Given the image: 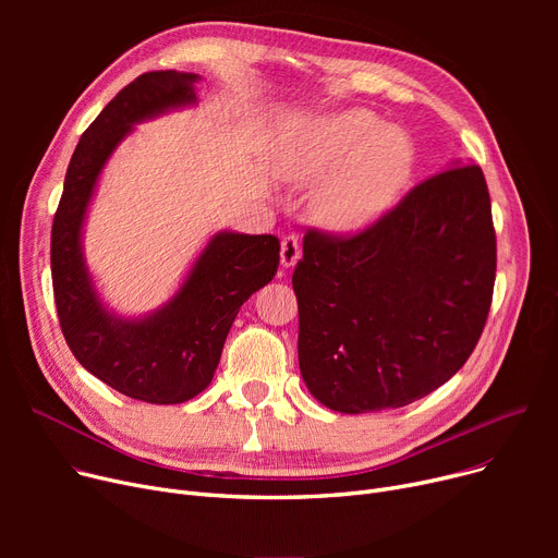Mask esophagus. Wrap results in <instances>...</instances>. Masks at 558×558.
Wrapping results in <instances>:
<instances>
[{
  "label": "esophagus",
  "mask_w": 558,
  "mask_h": 558,
  "mask_svg": "<svg viewBox=\"0 0 558 558\" xmlns=\"http://www.w3.org/2000/svg\"><path fill=\"white\" fill-rule=\"evenodd\" d=\"M301 259V244L296 234H287L280 242V264L284 269L296 267V262Z\"/></svg>",
  "instance_id": "1"
}]
</instances>
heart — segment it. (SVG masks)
<instances>
[{"mask_svg":"<svg viewBox=\"0 0 558 558\" xmlns=\"http://www.w3.org/2000/svg\"><path fill=\"white\" fill-rule=\"evenodd\" d=\"M414 144L364 108L312 122L289 151V175L326 181L316 194V217L337 230H355L383 217L414 173Z\"/></svg>","mask_w":558,"mask_h":558,"instance_id":"b5f03b06","label":"heart"}]
</instances>
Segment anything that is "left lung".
Segmentation results:
<instances>
[{
	"mask_svg": "<svg viewBox=\"0 0 558 558\" xmlns=\"http://www.w3.org/2000/svg\"><path fill=\"white\" fill-rule=\"evenodd\" d=\"M495 253L477 165L432 175L355 234L310 228L291 276L310 393L335 412L366 414L446 385L482 337Z\"/></svg>",
	"mask_w": 558,
	"mask_h": 558,
	"instance_id": "obj_1",
	"label": "left lung"
}]
</instances>
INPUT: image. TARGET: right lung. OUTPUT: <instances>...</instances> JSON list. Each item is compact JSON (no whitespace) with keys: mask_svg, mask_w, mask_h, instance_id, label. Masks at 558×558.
Listing matches in <instances>:
<instances>
[{"mask_svg":"<svg viewBox=\"0 0 558 558\" xmlns=\"http://www.w3.org/2000/svg\"><path fill=\"white\" fill-rule=\"evenodd\" d=\"M196 74L146 72L129 83L81 135L51 226V282L61 330L85 371L129 398L185 402L213 383L234 316L274 280V234L217 232L179 294L144 318L108 312L87 274L81 232L99 173L133 124L196 101Z\"/></svg>","mask_w":558,"mask_h":558,"instance_id":"add662e5","label":"right lung"}]
</instances>
